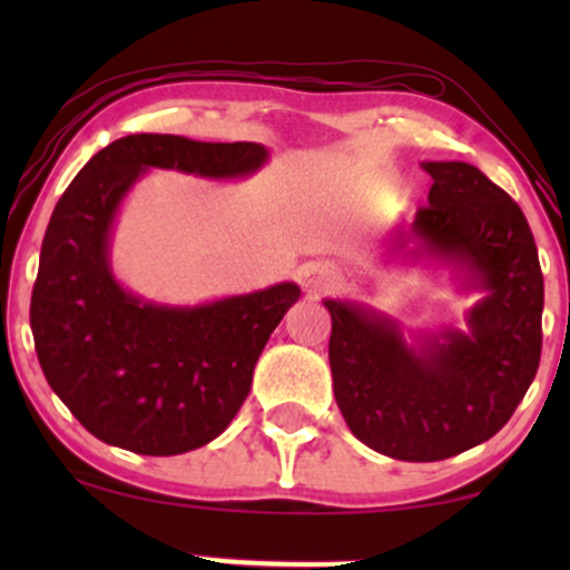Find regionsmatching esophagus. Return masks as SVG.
I'll return each instance as SVG.
<instances>
[{
    "instance_id": "34e87169",
    "label": "esophagus",
    "mask_w": 570,
    "mask_h": 570,
    "mask_svg": "<svg viewBox=\"0 0 570 570\" xmlns=\"http://www.w3.org/2000/svg\"><path fill=\"white\" fill-rule=\"evenodd\" d=\"M299 284L307 292H330L340 284V271L330 263H307L299 267Z\"/></svg>"
}]
</instances>
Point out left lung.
<instances>
[{"mask_svg": "<svg viewBox=\"0 0 570 570\" xmlns=\"http://www.w3.org/2000/svg\"><path fill=\"white\" fill-rule=\"evenodd\" d=\"M429 206L385 238V263H429L480 294L466 330H415L356 299H324L337 407L356 440L396 461H442L488 442L531 389L544 276L520 206L476 166L421 163Z\"/></svg>", "mask_w": 570, "mask_h": 570, "instance_id": "obj_1", "label": "left lung"}]
</instances>
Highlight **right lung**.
Here are the masks:
<instances>
[{"label":"right lung","instance_id":"add662e5","mask_svg":"<svg viewBox=\"0 0 570 570\" xmlns=\"http://www.w3.org/2000/svg\"><path fill=\"white\" fill-rule=\"evenodd\" d=\"M267 158L257 141L122 136L85 163L56 203L31 292V332L50 389L101 442L141 455L189 453L217 440L244 404L259 353L299 286L155 303L115 276L112 233L147 171L235 181Z\"/></svg>","mask_w":570,"mask_h":570}]
</instances>
